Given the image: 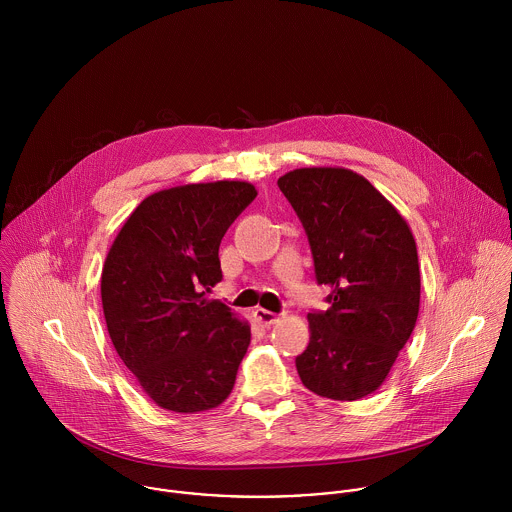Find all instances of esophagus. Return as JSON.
<instances>
[{"label": "esophagus", "mask_w": 512, "mask_h": 512, "mask_svg": "<svg viewBox=\"0 0 512 512\" xmlns=\"http://www.w3.org/2000/svg\"><path fill=\"white\" fill-rule=\"evenodd\" d=\"M254 317L258 319V323H262V325H266V327H270V325H274V323L280 321V315H276V313H272V311H268V309H262V307L254 311Z\"/></svg>", "instance_id": "1"}]
</instances>
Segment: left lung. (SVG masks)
Returning <instances> with one entry per match:
<instances>
[{
    "label": "left lung",
    "instance_id": "left-lung-1",
    "mask_svg": "<svg viewBox=\"0 0 512 512\" xmlns=\"http://www.w3.org/2000/svg\"><path fill=\"white\" fill-rule=\"evenodd\" d=\"M301 220L325 313H309V345L295 359L305 388L353 402L386 380L420 311V266L406 219L363 175L301 167L278 179Z\"/></svg>",
    "mask_w": 512,
    "mask_h": 512
}]
</instances>
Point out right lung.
<instances>
[{
	"instance_id": "add662e5",
	"label": "right lung",
	"mask_w": 512,
	"mask_h": 512,
	"mask_svg": "<svg viewBox=\"0 0 512 512\" xmlns=\"http://www.w3.org/2000/svg\"><path fill=\"white\" fill-rule=\"evenodd\" d=\"M246 181L191 183L146 197L102 268V307L116 353L165 410L197 414L232 392L250 325L209 301L224 232L256 199Z\"/></svg>"
}]
</instances>
